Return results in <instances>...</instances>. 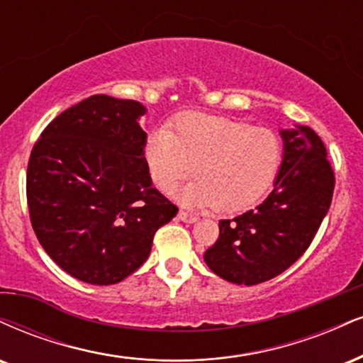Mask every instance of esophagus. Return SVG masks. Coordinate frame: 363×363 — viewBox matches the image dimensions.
<instances>
[{
	"label": "esophagus",
	"instance_id": "1",
	"mask_svg": "<svg viewBox=\"0 0 363 363\" xmlns=\"http://www.w3.org/2000/svg\"><path fill=\"white\" fill-rule=\"evenodd\" d=\"M177 218L181 221H184V223H194V221H198V216L191 215V213H187V211H179Z\"/></svg>",
	"mask_w": 363,
	"mask_h": 363
}]
</instances>
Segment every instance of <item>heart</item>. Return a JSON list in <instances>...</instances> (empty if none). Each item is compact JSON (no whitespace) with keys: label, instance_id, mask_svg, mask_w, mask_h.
<instances>
[{"label":"heart","instance_id":"obj_1","mask_svg":"<svg viewBox=\"0 0 363 363\" xmlns=\"http://www.w3.org/2000/svg\"><path fill=\"white\" fill-rule=\"evenodd\" d=\"M152 182L170 193L194 174L176 194L182 206L242 211L267 193L277 176L282 147L277 135L245 121L223 116H181L174 133L159 128L148 135L143 148Z\"/></svg>","mask_w":363,"mask_h":363}]
</instances>
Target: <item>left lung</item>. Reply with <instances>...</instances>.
<instances>
[{
  "label": "left lung",
  "mask_w": 363,
  "mask_h": 363,
  "mask_svg": "<svg viewBox=\"0 0 363 363\" xmlns=\"http://www.w3.org/2000/svg\"><path fill=\"white\" fill-rule=\"evenodd\" d=\"M282 164L274 189L255 209L220 221V237L204 252L208 267L243 286L270 281L308 250L328 213L335 174L326 147L309 126L282 130Z\"/></svg>",
  "instance_id": "1"
}]
</instances>
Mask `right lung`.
Returning a JSON list of instances; mask_svg holds the SVG:
<instances>
[{"instance_id":"right-lung-1","label":"right lung","mask_w":363,"mask_h":363,"mask_svg":"<svg viewBox=\"0 0 363 363\" xmlns=\"http://www.w3.org/2000/svg\"><path fill=\"white\" fill-rule=\"evenodd\" d=\"M133 99L94 94L54 118L33 145L27 203L43 250L69 276L110 286L148 259L177 206L152 187Z\"/></svg>"}]
</instances>
